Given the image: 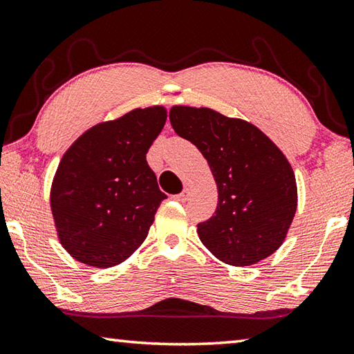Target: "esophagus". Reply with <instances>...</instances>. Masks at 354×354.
Wrapping results in <instances>:
<instances>
[{"label": "esophagus", "mask_w": 354, "mask_h": 354, "mask_svg": "<svg viewBox=\"0 0 354 354\" xmlns=\"http://www.w3.org/2000/svg\"><path fill=\"white\" fill-rule=\"evenodd\" d=\"M189 196H190V190L189 189H184L181 194L173 196V199H175V201H178V203H185L189 199Z\"/></svg>", "instance_id": "1"}]
</instances>
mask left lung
<instances>
[{
    "instance_id": "obj_1",
    "label": "left lung",
    "mask_w": 354,
    "mask_h": 354,
    "mask_svg": "<svg viewBox=\"0 0 354 354\" xmlns=\"http://www.w3.org/2000/svg\"><path fill=\"white\" fill-rule=\"evenodd\" d=\"M173 130L207 160L218 204L198 236L212 255L230 266H250L283 244L297 210L291 164L260 128L212 108L175 105Z\"/></svg>"
}]
</instances>
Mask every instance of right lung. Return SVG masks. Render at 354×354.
<instances>
[{
  "mask_svg": "<svg viewBox=\"0 0 354 354\" xmlns=\"http://www.w3.org/2000/svg\"><path fill=\"white\" fill-rule=\"evenodd\" d=\"M167 120L162 105L134 108L80 134L50 184L57 239L74 260L113 268L136 252L165 199L147 151Z\"/></svg>",
  "mask_w": 354,
  "mask_h": 354,
  "instance_id": "obj_1",
  "label": "right lung"
}]
</instances>
